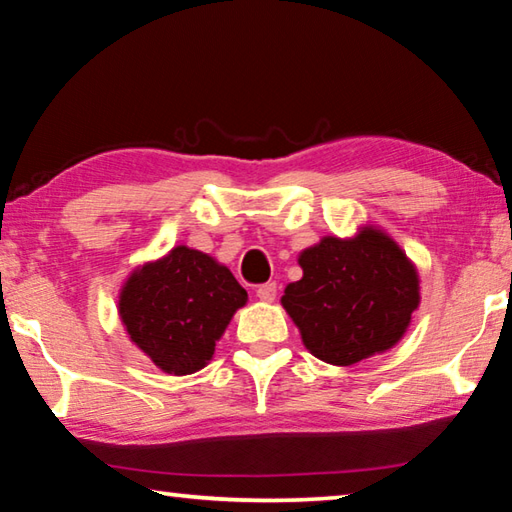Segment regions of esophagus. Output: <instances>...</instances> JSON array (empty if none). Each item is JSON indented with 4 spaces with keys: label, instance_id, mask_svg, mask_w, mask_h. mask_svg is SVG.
<instances>
[{
    "label": "esophagus",
    "instance_id": "obj_1",
    "mask_svg": "<svg viewBox=\"0 0 512 512\" xmlns=\"http://www.w3.org/2000/svg\"><path fill=\"white\" fill-rule=\"evenodd\" d=\"M277 296V287L275 282H266L262 287H257V298L262 302H273Z\"/></svg>",
    "mask_w": 512,
    "mask_h": 512
}]
</instances>
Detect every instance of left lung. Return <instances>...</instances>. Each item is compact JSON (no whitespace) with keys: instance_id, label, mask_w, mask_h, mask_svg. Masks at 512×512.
Masks as SVG:
<instances>
[{"instance_id":"obj_1","label":"left lung","mask_w":512,"mask_h":512,"mask_svg":"<svg viewBox=\"0 0 512 512\" xmlns=\"http://www.w3.org/2000/svg\"><path fill=\"white\" fill-rule=\"evenodd\" d=\"M298 264L302 277L280 302L316 359L354 366L402 341L420 307V275L386 230L366 223L352 237L327 235Z\"/></svg>"}]
</instances>
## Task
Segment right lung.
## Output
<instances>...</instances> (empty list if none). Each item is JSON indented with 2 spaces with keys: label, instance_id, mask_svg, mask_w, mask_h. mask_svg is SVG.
<instances>
[{
  "label": "right lung",
  "instance_id": "right-lung-1",
  "mask_svg": "<svg viewBox=\"0 0 512 512\" xmlns=\"http://www.w3.org/2000/svg\"><path fill=\"white\" fill-rule=\"evenodd\" d=\"M248 293L212 255L173 246L144 262L119 289L117 311L128 339L167 375H192L214 357Z\"/></svg>",
  "mask_w": 512,
  "mask_h": 512
}]
</instances>
